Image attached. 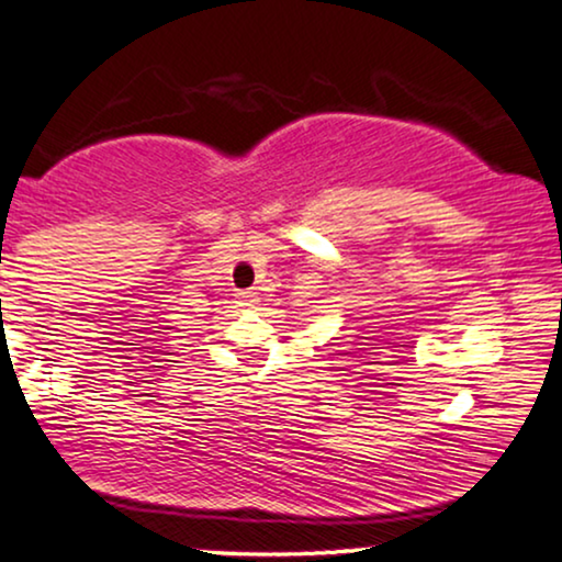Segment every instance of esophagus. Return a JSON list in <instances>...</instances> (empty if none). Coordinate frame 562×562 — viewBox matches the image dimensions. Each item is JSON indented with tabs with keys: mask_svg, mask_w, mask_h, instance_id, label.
I'll return each mask as SVG.
<instances>
[{
	"mask_svg": "<svg viewBox=\"0 0 562 562\" xmlns=\"http://www.w3.org/2000/svg\"><path fill=\"white\" fill-rule=\"evenodd\" d=\"M238 299H240L243 306H256V301H259V299H256V293H254V290H246V293H240Z\"/></svg>",
	"mask_w": 562,
	"mask_h": 562,
	"instance_id": "1",
	"label": "esophagus"
}]
</instances>
